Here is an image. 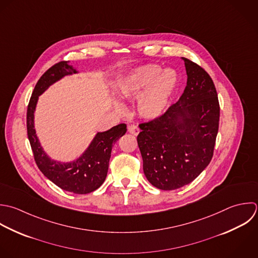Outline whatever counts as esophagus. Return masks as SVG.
Returning <instances> with one entry per match:
<instances>
[{
    "label": "esophagus",
    "instance_id": "obj_1",
    "mask_svg": "<svg viewBox=\"0 0 258 258\" xmlns=\"http://www.w3.org/2000/svg\"><path fill=\"white\" fill-rule=\"evenodd\" d=\"M127 131H128L130 134H132V135H134V136H138L139 133H140V128H139V126L136 125V124L130 125V126L127 127Z\"/></svg>",
    "mask_w": 258,
    "mask_h": 258
}]
</instances>
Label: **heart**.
Listing matches in <instances>:
<instances>
[{
  "mask_svg": "<svg viewBox=\"0 0 258 258\" xmlns=\"http://www.w3.org/2000/svg\"><path fill=\"white\" fill-rule=\"evenodd\" d=\"M179 84V74L173 68L162 70L157 64H146L133 69L120 82V93L126 98H137L138 111L144 118L160 116L168 107ZM118 107H121L118 104Z\"/></svg>",
  "mask_w": 258,
  "mask_h": 258,
  "instance_id": "heart-1",
  "label": "heart"
}]
</instances>
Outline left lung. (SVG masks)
Here are the masks:
<instances>
[{"label":"left lung","instance_id":"obj_1","mask_svg":"<svg viewBox=\"0 0 258 258\" xmlns=\"http://www.w3.org/2000/svg\"><path fill=\"white\" fill-rule=\"evenodd\" d=\"M187 85L180 99L162 115L139 126L138 145L148 181L161 190H176L194 181L213 157L220 106L210 75L182 57Z\"/></svg>","mask_w":258,"mask_h":258}]
</instances>
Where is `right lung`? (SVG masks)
<instances>
[{"label":"right lung","instance_id":"add662e5","mask_svg":"<svg viewBox=\"0 0 258 258\" xmlns=\"http://www.w3.org/2000/svg\"><path fill=\"white\" fill-rule=\"evenodd\" d=\"M68 63L69 61H60L54 64L38 80L27 108V134L35 162L47 179L64 191L88 194L104 182L112 146L126 133V124L119 123L106 132L97 133L85 152L73 162L61 163L47 156L34 128V112L39 95L50 85L65 75L77 73V70Z\"/></svg>","mask_w":258,"mask_h":258}]
</instances>
